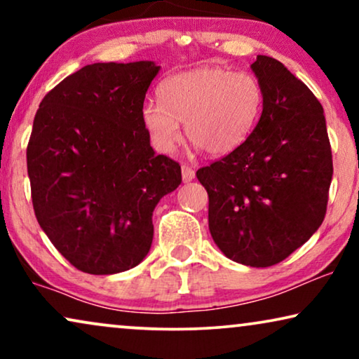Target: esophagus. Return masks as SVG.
<instances>
[{"instance_id":"esophagus-1","label":"esophagus","mask_w":359,"mask_h":359,"mask_svg":"<svg viewBox=\"0 0 359 359\" xmlns=\"http://www.w3.org/2000/svg\"><path fill=\"white\" fill-rule=\"evenodd\" d=\"M181 176H183L184 183H189V181L194 180L196 175H194V170L191 168V166L183 165V166H181Z\"/></svg>"}]
</instances>
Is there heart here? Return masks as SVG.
Wrapping results in <instances>:
<instances>
[{
	"label": "heart",
	"mask_w": 359,
	"mask_h": 359,
	"mask_svg": "<svg viewBox=\"0 0 359 359\" xmlns=\"http://www.w3.org/2000/svg\"><path fill=\"white\" fill-rule=\"evenodd\" d=\"M158 102L142 106L140 121L151 145L171 155L188 139L212 156L232 154L248 139L263 106V88L248 72L201 67L171 75L156 90Z\"/></svg>",
	"instance_id": "b5f03b06"
}]
</instances>
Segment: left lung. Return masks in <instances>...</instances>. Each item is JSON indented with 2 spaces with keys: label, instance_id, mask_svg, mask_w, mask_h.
<instances>
[{
  "label": "left lung",
  "instance_id": "1",
  "mask_svg": "<svg viewBox=\"0 0 359 359\" xmlns=\"http://www.w3.org/2000/svg\"><path fill=\"white\" fill-rule=\"evenodd\" d=\"M252 72L263 88L257 127L196 176L209 194V230L220 252L245 266L266 268L322 225L333 163L313 93L271 57L258 55Z\"/></svg>",
  "mask_w": 359,
  "mask_h": 359
}]
</instances>
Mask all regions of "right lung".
Segmentation results:
<instances>
[{"instance_id": "obj_1", "label": "right lung", "mask_w": 359, "mask_h": 359, "mask_svg": "<svg viewBox=\"0 0 359 359\" xmlns=\"http://www.w3.org/2000/svg\"><path fill=\"white\" fill-rule=\"evenodd\" d=\"M155 62L93 63L47 93L27 145L37 222L76 269L116 274L150 252L151 215L181 184L156 155L140 111Z\"/></svg>"}]
</instances>
